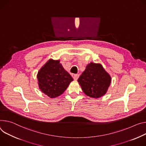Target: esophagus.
Instances as JSON below:
<instances>
[{
    "label": "esophagus",
    "mask_w": 146,
    "mask_h": 146,
    "mask_svg": "<svg viewBox=\"0 0 146 146\" xmlns=\"http://www.w3.org/2000/svg\"><path fill=\"white\" fill-rule=\"evenodd\" d=\"M78 77H79V74H76L73 75V79L74 80H77Z\"/></svg>",
    "instance_id": "obj_1"
}]
</instances>
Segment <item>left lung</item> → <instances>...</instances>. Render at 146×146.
<instances>
[{"label": "left lung", "mask_w": 146, "mask_h": 146, "mask_svg": "<svg viewBox=\"0 0 146 146\" xmlns=\"http://www.w3.org/2000/svg\"><path fill=\"white\" fill-rule=\"evenodd\" d=\"M111 80V76L101 63L91 62L77 81L87 96L97 99L107 93Z\"/></svg>", "instance_id": "8db88e82"}]
</instances>
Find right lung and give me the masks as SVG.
I'll return each mask as SVG.
<instances>
[{"label": "right lung", "instance_id": "1", "mask_svg": "<svg viewBox=\"0 0 146 146\" xmlns=\"http://www.w3.org/2000/svg\"><path fill=\"white\" fill-rule=\"evenodd\" d=\"M39 90L51 98L59 97L73 80L64 70L60 60L49 59L39 69L37 76Z\"/></svg>", "mask_w": 146, "mask_h": 146}]
</instances>
